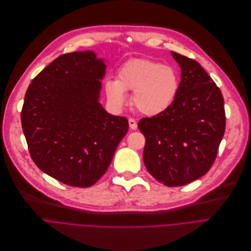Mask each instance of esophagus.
<instances>
[{
	"instance_id": "1",
	"label": "esophagus",
	"mask_w": 251,
	"mask_h": 251,
	"mask_svg": "<svg viewBox=\"0 0 251 251\" xmlns=\"http://www.w3.org/2000/svg\"><path fill=\"white\" fill-rule=\"evenodd\" d=\"M128 125H129V127L131 129H136L137 128V124H136V122L133 119H129L128 120Z\"/></svg>"
}]
</instances>
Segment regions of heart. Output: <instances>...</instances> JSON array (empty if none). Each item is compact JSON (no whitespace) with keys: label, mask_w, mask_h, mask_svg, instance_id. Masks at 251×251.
Instances as JSON below:
<instances>
[{"label":"heart","mask_w":251,"mask_h":251,"mask_svg":"<svg viewBox=\"0 0 251 251\" xmlns=\"http://www.w3.org/2000/svg\"><path fill=\"white\" fill-rule=\"evenodd\" d=\"M180 89V77L170 65L148 59H131L118 71V80L108 79L105 90L111 108L120 112L133 92L132 104L143 115L157 116L172 107Z\"/></svg>","instance_id":"heart-1"}]
</instances>
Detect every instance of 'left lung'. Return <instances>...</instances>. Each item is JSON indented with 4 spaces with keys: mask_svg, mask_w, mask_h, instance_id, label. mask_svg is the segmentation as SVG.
I'll list each match as a JSON object with an SVG mask.
<instances>
[{
    "mask_svg": "<svg viewBox=\"0 0 251 251\" xmlns=\"http://www.w3.org/2000/svg\"><path fill=\"white\" fill-rule=\"evenodd\" d=\"M181 68L180 89L164 113L138 123L145 136L143 162L168 187L189 184L212 167L226 128L221 90L199 62L171 51Z\"/></svg>",
    "mask_w": 251,
    "mask_h": 251,
    "instance_id": "left-lung-1",
    "label": "left lung"
}]
</instances>
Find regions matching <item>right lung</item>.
I'll list each match as a JSON object with an SVG mask.
<instances>
[{"mask_svg": "<svg viewBox=\"0 0 251 251\" xmlns=\"http://www.w3.org/2000/svg\"><path fill=\"white\" fill-rule=\"evenodd\" d=\"M106 61L92 50L59 56L30 83L22 126L30 156L45 174L66 185H94L110 166L128 130L126 118L100 103Z\"/></svg>", "mask_w": 251, "mask_h": 251, "instance_id": "obj_1", "label": "right lung"}]
</instances>
